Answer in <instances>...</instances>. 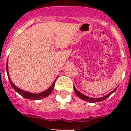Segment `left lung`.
<instances>
[{"instance_id":"obj_1","label":"left lung","mask_w":131,"mask_h":131,"mask_svg":"<svg viewBox=\"0 0 131 131\" xmlns=\"http://www.w3.org/2000/svg\"><path fill=\"white\" fill-rule=\"evenodd\" d=\"M117 87L115 88V89H114L113 91H112L110 93L107 94V95L104 96H103V97H101V98H90V97L87 96H86V95H84V94H82L81 92H80L79 91H77V89H75V87L74 86H73V89H74V91H75V92L76 95H77L79 98H81V99H82V100H84V101L88 102L95 103V102H101V101H103V100H106V98H108V97L110 96L111 94L113 93V92H114L115 91H116V89H117Z\"/></svg>"}]
</instances>
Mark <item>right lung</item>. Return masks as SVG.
<instances>
[{
  "label": "right lung",
  "mask_w": 131,
  "mask_h": 131,
  "mask_svg": "<svg viewBox=\"0 0 131 131\" xmlns=\"http://www.w3.org/2000/svg\"><path fill=\"white\" fill-rule=\"evenodd\" d=\"M6 71L7 75H8V78L9 81H10V84H11V86H12V88H13L18 94H19L21 96H23L25 98H27V99H29V100H40V99H42V98H45V97L48 96V95H50V93L52 92L53 89H54V84H55V82L56 81V79H55V81H54V83H52V84L51 86H50L47 90H46V91H43V92H40V93H32V92H27V91H23L21 89L17 87V86L12 83V81H11V79H10V75H9L8 62H6Z\"/></svg>",
  "instance_id": "add662e5"
}]
</instances>
